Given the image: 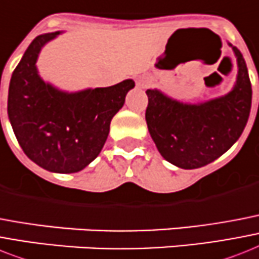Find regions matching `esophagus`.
Wrapping results in <instances>:
<instances>
[{"mask_svg":"<svg viewBox=\"0 0 259 259\" xmlns=\"http://www.w3.org/2000/svg\"><path fill=\"white\" fill-rule=\"evenodd\" d=\"M149 83H150V78H149V77H146V75H141L140 78L136 81L137 88H140V89H144V88H146Z\"/></svg>","mask_w":259,"mask_h":259,"instance_id":"1","label":"esophagus"}]
</instances>
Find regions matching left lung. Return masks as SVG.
Returning a JSON list of instances; mask_svg holds the SVG:
<instances>
[{"label":"left lung","instance_id":"1","mask_svg":"<svg viewBox=\"0 0 259 259\" xmlns=\"http://www.w3.org/2000/svg\"><path fill=\"white\" fill-rule=\"evenodd\" d=\"M238 75L230 93L202 104H182L157 89H148L145 118L163 158L181 169L213 162L238 140L251 108V83L242 53L232 44Z\"/></svg>","mask_w":259,"mask_h":259}]
</instances>
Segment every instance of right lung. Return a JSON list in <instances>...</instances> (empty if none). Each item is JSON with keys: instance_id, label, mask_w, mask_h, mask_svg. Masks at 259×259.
I'll use <instances>...</instances> for the list:
<instances>
[{"instance_id": "obj_1", "label": "right lung", "mask_w": 259, "mask_h": 259, "mask_svg": "<svg viewBox=\"0 0 259 259\" xmlns=\"http://www.w3.org/2000/svg\"><path fill=\"white\" fill-rule=\"evenodd\" d=\"M60 33L41 34L29 45L12 74L8 115L18 144L33 162L54 173H75L100 154L111 118L123 106L134 81L75 93L42 81L35 62L42 46Z\"/></svg>"}]
</instances>
